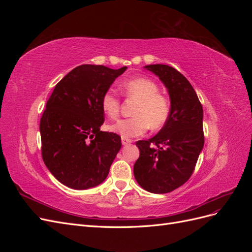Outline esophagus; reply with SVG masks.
I'll return each instance as SVG.
<instances>
[{"instance_id":"1","label":"esophagus","mask_w":252,"mask_h":252,"mask_svg":"<svg viewBox=\"0 0 252 252\" xmlns=\"http://www.w3.org/2000/svg\"><path fill=\"white\" fill-rule=\"evenodd\" d=\"M132 141L129 140V139H126V138H122V144L123 145H129Z\"/></svg>"}]
</instances>
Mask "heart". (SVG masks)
<instances>
[{"label": "heart", "mask_w": 252, "mask_h": 252, "mask_svg": "<svg viewBox=\"0 0 252 252\" xmlns=\"http://www.w3.org/2000/svg\"><path fill=\"white\" fill-rule=\"evenodd\" d=\"M122 93L136 103L132 114L134 117L121 120L109 129L122 138L130 139L144 134L150 127L152 130L161 129L170 116L171 106L168 97L158 93L156 82L147 78H134L121 84ZM101 107L109 119L120 116L121 101L112 90H108L101 98Z\"/></svg>", "instance_id": "1"}]
</instances>
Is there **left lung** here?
Here are the masks:
<instances>
[{"label": "left lung", "mask_w": 252, "mask_h": 252, "mask_svg": "<svg viewBox=\"0 0 252 252\" xmlns=\"http://www.w3.org/2000/svg\"><path fill=\"white\" fill-rule=\"evenodd\" d=\"M166 86L170 116L154 138L135 143L140 157L133 166L138 184L152 193H168L189 180L204 146L203 107L189 81L173 67L147 65Z\"/></svg>", "instance_id": "obj_1"}]
</instances>
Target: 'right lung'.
Here are the masks:
<instances>
[{
  "mask_svg": "<svg viewBox=\"0 0 252 252\" xmlns=\"http://www.w3.org/2000/svg\"><path fill=\"white\" fill-rule=\"evenodd\" d=\"M127 67L81 65L53 89L40 121L42 158L63 185L88 189L107 178L121 149V136L101 131V98Z\"/></svg>",
  "mask_w": 252,
  "mask_h": 252,
  "instance_id": "right-lung-1",
  "label": "right lung"
}]
</instances>
